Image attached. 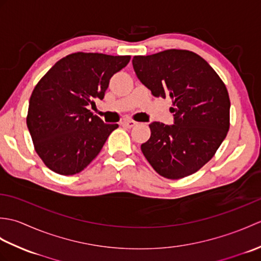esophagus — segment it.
I'll list each match as a JSON object with an SVG mask.
<instances>
[{
	"mask_svg": "<svg viewBox=\"0 0 261 261\" xmlns=\"http://www.w3.org/2000/svg\"><path fill=\"white\" fill-rule=\"evenodd\" d=\"M137 123H138V122H136L134 120H125V121H123V125L126 126V127H134Z\"/></svg>",
	"mask_w": 261,
	"mask_h": 261,
	"instance_id": "1",
	"label": "esophagus"
}]
</instances>
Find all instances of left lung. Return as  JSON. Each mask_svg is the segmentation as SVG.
Segmentation results:
<instances>
[{
  "instance_id": "1",
  "label": "left lung",
  "mask_w": 261,
  "mask_h": 261,
  "mask_svg": "<svg viewBox=\"0 0 261 261\" xmlns=\"http://www.w3.org/2000/svg\"><path fill=\"white\" fill-rule=\"evenodd\" d=\"M134 69L156 97H170L174 124H149L151 136L141 151L168 179L196 173L210 162L230 127V98L224 83L197 54L168 49L135 56Z\"/></svg>"
}]
</instances>
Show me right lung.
<instances>
[{
	"label": "right lung",
	"mask_w": 261,
	"mask_h": 261,
	"mask_svg": "<svg viewBox=\"0 0 261 261\" xmlns=\"http://www.w3.org/2000/svg\"><path fill=\"white\" fill-rule=\"evenodd\" d=\"M130 56L75 53L62 58L33 90L27 125L38 156L60 175L79 174L91 164L119 125L107 124L87 107L103 99L111 77Z\"/></svg>",
	"instance_id": "obj_1"
}]
</instances>
